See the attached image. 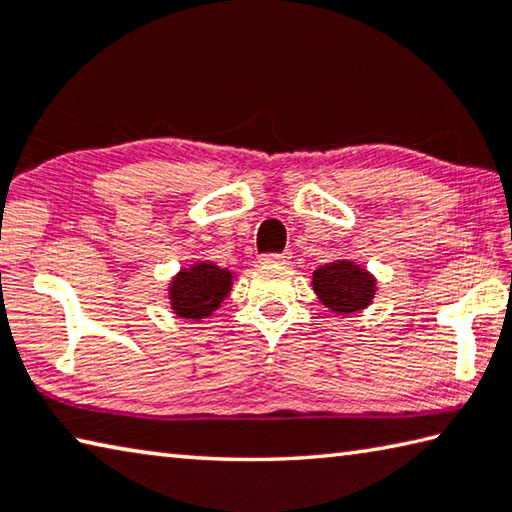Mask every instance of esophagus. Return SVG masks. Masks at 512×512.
I'll list each match as a JSON object with an SVG mask.
<instances>
[{
    "mask_svg": "<svg viewBox=\"0 0 512 512\" xmlns=\"http://www.w3.org/2000/svg\"><path fill=\"white\" fill-rule=\"evenodd\" d=\"M291 259V253H264L259 257L262 264H287Z\"/></svg>",
    "mask_w": 512,
    "mask_h": 512,
    "instance_id": "obj_1",
    "label": "esophagus"
}]
</instances>
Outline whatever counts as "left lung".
I'll use <instances>...</instances> for the list:
<instances>
[{
  "label": "left lung",
  "mask_w": 512,
  "mask_h": 512,
  "mask_svg": "<svg viewBox=\"0 0 512 512\" xmlns=\"http://www.w3.org/2000/svg\"><path fill=\"white\" fill-rule=\"evenodd\" d=\"M318 300L336 314H352L366 309L375 298V277L359 264L348 259H336L323 264L311 277Z\"/></svg>",
  "instance_id": "left-lung-1"
}]
</instances>
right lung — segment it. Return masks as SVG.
<instances>
[{
  "label": "right lung",
  "instance_id": "right-lung-1",
  "mask_svg": "<svg viewBox=\"0 0 512 512\" xmlns=\"http://www.w3.org/2000/svg\"><path fill=\"white\" fill-rule=\"evenodd\" d=\"M232 280L235 275L228 268H219L212 262H196L194 266L183 268L169 284L173 314L187 320L212 316L230 293Z\"/></svg>",
  "mask_w": 512,
  "mask_h": 512
}]
</instances>
